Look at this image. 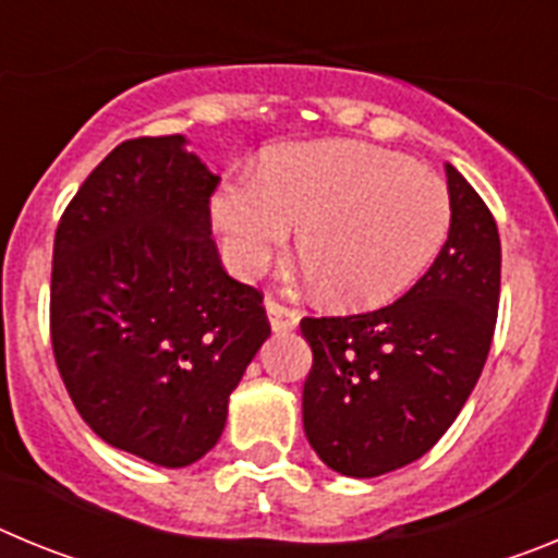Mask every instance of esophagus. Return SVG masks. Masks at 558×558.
<instances>
[{
    "instance_id": "obj_1",
    "label": "esophagus",
    "mask_w": 558,
    "mask_h": 558,
    "mask_svg": "<svg viewBox=\"0 0 558 558\" xmlns=\"http://www.w3.org/2000/svg\"><path fill=\"white\" fill-rule=\"evenodd\" d=\"M265 313H268V322L274 332H290V329L299 327V318H302L295 310L284 307V304H279L276 299H268V302H265Z\"/></svg>"
}]
</instances>
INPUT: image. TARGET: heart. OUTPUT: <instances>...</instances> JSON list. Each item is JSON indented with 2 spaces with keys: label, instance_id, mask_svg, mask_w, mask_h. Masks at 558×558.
<instances>
[{
  "label": "heart",
  "instance_id": "obj_1",
  "mask_svg": "<svg viewBox=\"0 0 558 558\" xmlns=\"http://www.w3.org/2000/svg\"><path fill=\"white\" fill-rule=\"evenodd\" d=\"M211 220L236 276H254L299 226V276L340 307H379L411 288L450 229L436 172L366 142L324 140L265 156L259 179L234 175Z\"/></svg>",
  "mask_w": 558,
  "mask_h": 558
}]
</instances>
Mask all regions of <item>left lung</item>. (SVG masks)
Masks as SVG:
<instances>
[{
  "label": "left lung",
  "mask_w": 558,
  "mask_h": 558,
  "mask_svg": "<svg viewBox=\"0 0 558 558\" xmlns=\"http://www.w3.org/2000/svg\"><path fill=\"white\" fill-rule=\"evenodd\" d=\"M450 231L427 274L388 307L302 318L313 368L304 433L329 470L377 477L425 456L483 372L500 304V236L470 181L445 165Z\"/></svg>",
  "instance_id": "obj_1"
}]
</instances>
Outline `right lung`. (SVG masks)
<instances>
[{
	"label": "right lung",
	"mask_w": 558,
	"mask_h": 558,
	"mask_svg": "<svg viewBox=\"0 0 558 558\" xmlns=\"http://www.w3.org/2000/svg\"><path fill=\"white\" fill-rule=\"evenodd\" d=\"M215 186L181 133L128 140L56 231L49 329L63 386L106 445L167 470L218 445L270 335L263 293L220 265Z\"/></svg>",
	"instance_id": "1"
}]
</instances>
